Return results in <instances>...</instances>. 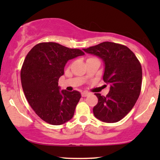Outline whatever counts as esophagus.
I'll return each instance as SVG.
<instances>
[{
  "mask_svg": "<svg viewBox=\"0 0 160 160\" xmlns=\"http://www.w3.org/2000/svg\"><path fill=\"white\" fill-rule=\"evenodd\" d=\"M89 95V93L87 92H83L81 93V95L82 97H86V96H88Z\"/></svg>",
  "mask_w": 160,
  "mask_h": 160,
  "instance_id": "1",
  "label": "esophagus"
}]
</instances>
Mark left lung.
Listing matches in <instances>:
<instances>
[{"label": "left lung", "instance_id": "obj_1", "mask_svg": "<svg viewBox=\"0 0 160 160\" xmlns=\"http://www.w3.org/2000/svg\"><path fill=\"white\" fill-rule=\"evenodd\" d=\"M82 49L103 61V80L110 85L106 96L95 93L98 102L93 108V113L102 122H118L132 109L140 95L142 82L140 62L127 47L112 42H103Z\"/></svg>", "mask_w": 160, "mask_h": 160}]
</instances>
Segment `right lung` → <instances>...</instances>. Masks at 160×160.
<instances>
[{
    "label": "right lung",
    "instance_id": "add662e5",
    "mask_svg": "<svg viewBox=\"0 0 160 160\" xmlns=\"http://www.w3.org/2000/svg\"><path fill=\"white\" fill-rule=\"evenodd\" d=\"M84 54L79 49L49 42L35 45L25 57L21 70L24 94L45 122L58 126L72 119L81 95L76 90L60 91L58 82L68 61Z\"/></svg>",
    "mask_w": 160,
    "mask_h": 160
}]
</instances>
